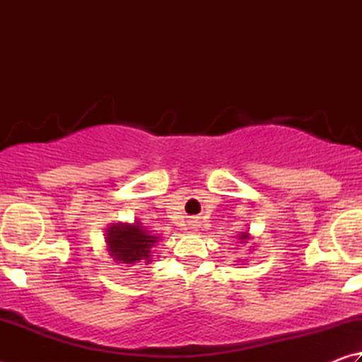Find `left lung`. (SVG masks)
Masks as SVG:
<instances>
[{
  "mask_svg": "<svg viewBox=\"0 0 362 362\" xmlns=\"http://www.w3.org/2000/svg\"><path fill=\"white\" fill-rule=\"evenodd\" d=\"M247 238H249V235H247V233H243V236H241V240H247Z\"/></svg>",
  "mask_w": 362,
  "mask_h": 362,
  "instance_id": "left-lung-1",
  "label": "left lung"
}]
</instances>
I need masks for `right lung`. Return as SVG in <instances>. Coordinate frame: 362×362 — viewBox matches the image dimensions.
Segmentation results:
<instances>
[{
  "label": "right lung",
  "instance_id": "obj_1",
  "mask_svg": "<svg viewBox=\"0 0 362 362\" xmlns=\"http://www.w3.org/2000/svg\"><path fill=\"white\" fill-rule=\"evenodd\" d=\"M158 243L155 235H150L140 225H113L107 233L110 255L122 263L150 262V250Z\"/></svg>",
  "mask_w": 362,
  "mask_h": 362
}]
</instances>
